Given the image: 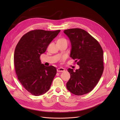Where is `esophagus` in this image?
Wrapping results in <instances>:
<instances>
[{"mask_svg": "<svg viewBox=\"0 0 120 120\" xmlns=\"http://www.w3.org/2000/svg\"><path fill=\"white\" fill-rule=\"evenodd\" d=\"M65 71V68H59L57 69V72H64Z\"/></svg>", "mask_w": 120, "mask_h": 120, "instance_id": "esophagus-1", "label": "esophagus"}]
</instances>
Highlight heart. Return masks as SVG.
I'll return each mask as SVG.
<instances>
[{"instance_id": "b5f03b06", "label": "heart", "mask_w": 120, "mask_h": 120, "mask_svg": "<svg viewBox=\"0 0 120 120\" xmlns=\"http://www.w3.org/2000/svg\"><path fill=\"white\" fill-rule=\"evenodd\" d=\"M68 41L65 38H60L57 41V43H67Z\"/></svg>"}]
</instances>
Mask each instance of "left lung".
<instances>
[{
    "mask_svg": "<svg viewBox=\"0 0 120 120\" xmlns=\"http://www.w3.org/2000/svg\"><path fill=\"white\" fill-rule=\"evenodd\" d=\"M64 33L71 41L70 57L80 67L75 71L68 69L71 78L66 86L74 95H82L90 92L101 77L104 71L103 49L99 42L84 30L70 29Z\"/></svg>",
    "mask_w": 120,
    "mask_h": 120,
    "instance_id": "left-lung-1",
    "label": "left lung"
}]
</instances>
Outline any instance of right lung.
<instances>
[{"mask_svg": "<svg viewBox=\"0 0 120 120\" xmlns=\"http://www.w3.org/2000/svg\"><path fill=\"white\" fill-rule=\"evenodd\" d=\"M60 31H30L21 38L16 46L14 63L18 79L34 95L39 96L47 92L56 74L54 67L45 66L39 58Z\"/></svg>", "mask_w": 120, "mask_h": 120, "instance_id": "1", "label": "right lung"}]
</instances>
